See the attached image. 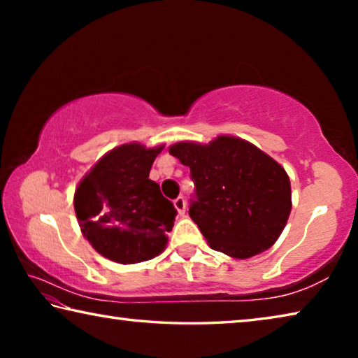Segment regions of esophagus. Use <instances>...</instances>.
<instances>
[{
	"instance_id": "esophagus-1",
	"label": "esophagus",
	"mask_w": 358,
	"mask_h": 358,
	"mask_svg": "<svg viewBox=\"0 0 358 358\" xmlns=\"http://www.w3.org/2000/svg\"><path fill=\"white\" fill-rule=\"evenodd\" d=\"M173 205H175V208H177L178 215H180V216H183V215H185V211H186V201H185V197H181V196H180V197L175 199Z\"/></svg>"
}]
</instances>
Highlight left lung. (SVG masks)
<instances>
[{
    "label": "left lung",
    "mask_w": 358,
    "mask_h": 358,
    "mask_svg": "<svg viewBox=\"0 0 358 358\" xmlns=\"http://www.w3.org/2000/svg\"><path fill=\"white\" fill-rule=\"evenodd\" d=\"M169 153L189 167V216L215 251L248 259L275 243L292 208L289 177L275 159L230 136L178 142Z\"/></svg>",
    "instance_id": "left-lung-1"
}]
</instances>
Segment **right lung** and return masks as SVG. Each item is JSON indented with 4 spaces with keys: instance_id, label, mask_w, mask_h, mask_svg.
Returning <instances> with one entry per match:
<instances>
[{
    "instance_id": "add662e5",
    "label": "right lung",
    "mask_w": 358,
    "mask_h": 358,
    "mask_svg": "<svg viewBox=\"0 0 358 358\" xmlns=\"http://www.w3.org/2000/svg\"><path fill=\"white\" fill-rule=\"evenodd\" d=\"M162 148L121 145L102 156L77 186L74 208L82 232L113 262H143L166 248L177 210L148 178Z\"/></svg>"
}]
</instances>
